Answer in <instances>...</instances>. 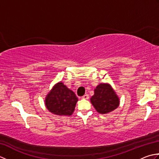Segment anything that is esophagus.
<instances>
[{"label":"esophagus","instance_id":"1","mask_svg":"<svg viewBox=\"0 0 159 159\" xmlns=\"http://www.w3.org/2000/svg\"><path fill=\"white\" fill-rule=\"evenodd\" d=\"M82 98H83V99H85V100L89 99V95H88V94H85V95H84V96L82 97Z\"/></svg>","mask_w":159,"mask_h":159}]
</instances>
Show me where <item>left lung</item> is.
Returning <instances> with one entry per match:
<instances>
[{
    "mask_svg": "<svg viewBox=\"0 0 159 159\" xmlns=\"http://www.w3.org/2000/svg\"><path fill=\"white\" fill-rule=\"evenodd\" d=\"M91 102L97 112L106 114L119 107L120 99L109 84L100 83L94 89V95L91 98Z\"/></svg>",
    "mask_w": 159,
    "mask_h": 159,
    "instance_id": "1",
    "label": "left lung"
}]
</instances>
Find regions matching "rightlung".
Listing matches in <instances>:
<instances>
[{
    "mask_svg": "<svg viewBox=\"0 0 159 159\" xmlns=\"http://www.w3.org/2000/svg\"><path fill=\"white\" fill-rule=\"evenodd\" d=\"M78 98L76 94L64 85L57 83L50 91L45 99L48 110L57 116H71L75 109Z\"/></svg>",
    "mask_w": 159,
    "mask_h": 159,
    "instance_id": "obj_1",
    "label": "right lung"
}]
</instances>
